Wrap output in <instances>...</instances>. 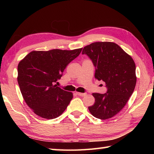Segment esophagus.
Masks as SVG:
<instances>
[{
  "mask_svg": "<svg viewBox=\"0 0 154 154\" xmlns=\"http://www.w3.org/2000/svg\"><path fill=\"white\" fill-rule=\"evenodd\" d=\"M77 95H79V96H81V97H84V96L86 95L87 93H77Z\"/></svg>",
  "mask_w": 154,
  "mask_h": 154,
  "instance_id": "34e87169",
  "label": "esophagus"
}]
</instances>
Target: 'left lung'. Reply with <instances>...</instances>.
Here are the masks:
<instances>
[{
    "instance_id": "obj_1",
    "label": "left lung",
    "mask_w": 154,
    "mask_h": 154,
    "mask_svg": "<svg viewBox=\"0 0 154 154\" xmlns=\"http://www.w3.org/2000/svg\"><path fill=\"white\" fill-rule=\"evenodd\" d=\"M95 67V77L106 83L104 94L93 93L95 102L89 106L91 114L101 120L115 116L126 105L136 83L132 58L113 42H94L83 48Z\"/></svg>"
}]
</instances>
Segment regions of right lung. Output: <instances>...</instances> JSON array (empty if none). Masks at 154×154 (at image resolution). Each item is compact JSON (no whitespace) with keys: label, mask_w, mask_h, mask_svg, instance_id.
<instances>
[{"label":"right lung","mask_w":154,"mask_h":154,"mask_svg":"<svg viewBox=\"0 0 154 154\" xmlns=\"http://www.w3.org/2000/svg\"><path fill=\"white\" fill-rule=\"evenodd\" d=\"M82 48L33 51L18 65V83L28 106L38 116L54 119L60 116L73 94L57 87L67 65L79 56Z\"/></svg>","instance_id":"1"}]
</instances>
